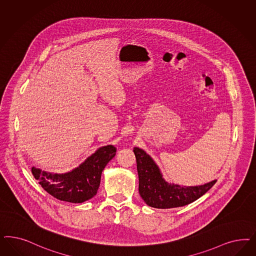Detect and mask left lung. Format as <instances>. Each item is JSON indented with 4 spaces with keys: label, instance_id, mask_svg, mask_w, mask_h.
Here are the masks:
<instances>
[{
    "label": "left lung",
    "instance_id": "1",
    "mask_svg": "<svg viewBox=\"0 0 256 256\" xmlns=\"http://www.w3.org/2000/svg\"><path fill=\"white\" fill-rule=\"evenodd\" d=\"M134 152L136 159L140 194L148 206L160 209L184 206L206 194L216 182L214 180L196 186L168 184L152 157L136 147L134 148Z\"/></svg>",
    "mask_w": 256,
    "mask_h": 256
}]
</instances>
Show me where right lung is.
<instances>
[{
  "mask_svg": "<svg viewBox=\"0 0 256 256\" xmlns=\"http://www.w3.org/2000/svg\"><path fill=\"white\" fill-rule=\"evenodd\" d=\"M116 152V148L112 145L100 147L78 168L66 174H50L34 166L32 168V174L43 190L54 198L80 204L97 194L102 172L115 156Z\"/></svg>",
  "mask_w": 256,
  "mask_h": 256,
  "instance_id": "right-lung-1",
  "label": "right lung"
}]
</instances>
